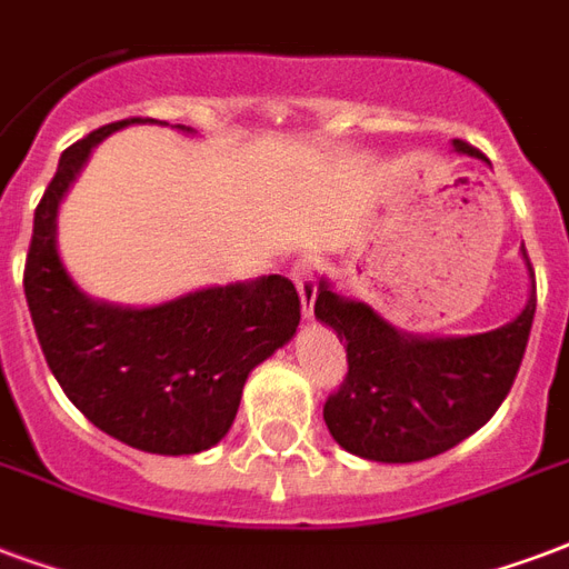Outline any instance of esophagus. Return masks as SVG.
<instances>
[{
    "label": "esophagus",
    "instance_id": "1",
    "mask_svg": "<svg viewBox=\"0 0 569 569\" xmlns=\"http://www.w3.org/2000/svg\"><path fill=\"white\" fill-rule=\"evenodd\" d=\"M290 276H293V284L300 290L302 297V315L311 318L315 315V297H318V263L315 260H297L290 267Z\"/></svg>",
    "mask_w": 569,
    "mask_h": 569
}]
</instances>
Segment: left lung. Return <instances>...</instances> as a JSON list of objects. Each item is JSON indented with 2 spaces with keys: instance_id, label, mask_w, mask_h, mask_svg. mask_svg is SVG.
<instances>
[{
  "instance_id": "obj_1",
  "label": "left lung",
  "mask_w": 569,
  "mask_h": 569,
  "mask_svg": "<svg viewBox=\"0 0 569 569\" xmlns=\"http://www.w3.org/2000/svg\"><path fill=\"white\" fill-rule=\"evenodd\" d=\"M459 152L482 156L465 140ZM537 288L507 327L468 339H420L392 330L366 302L320 284L315 315L348 348V375L323 405L336 441L371 462H422L492 420L531 336Z\"/></svg>"
}]
</instances>
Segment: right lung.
<instances>
[{
    "mask_svg": "<svg viewBox=\"0 0 569 569\" xmlns=\"http://www.w3.org/2000/svg\"><path fill=\"white\" fill-rule=\"evenodd\" d=\"M128 122L156 119L96 128L59 158L57 177L36 207L26 302L47 366L77 411L128 447L191 456L228 435L249 371L297 332L300 293L284 276H267L156 309H119L83 297L59 260V200L98 140Z\"/></svg>",
    "mask_w": 569,
    "mask_h": 569,
    "instance_id": "1",
    "label": "right lung"
}]
</instances>
